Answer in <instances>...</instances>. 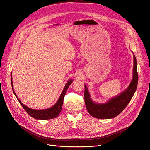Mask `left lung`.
<instances>
[{
  "label": "left lung",
  "instance_id": "1",
  "mask_svg": "<svg viewBox=\"0 0 150 150\" xmlns=\"http://www.w3.org/2000/svg\"><path fill=\"white\" fill-rule=\"evenodd\" d=\"M133 76L129 87L122 93L111 98L106 103L98 104L93 101L90 98L88 88L85 85V103L90 115L99 119H109L114 118L118 115L121 112H122L127 105L131 101L133 95L136 91L138 83L137 60L134 55H133Z\"/></svg>",
  "mask_w": 150,
  "mask_h": 150
}]
</instances>
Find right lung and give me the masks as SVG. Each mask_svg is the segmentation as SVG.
<instances>
[{"label": "right lung", "instance_id": "1", "mask_svg": "<svg viewBox=\"0 0 150 150\" xmlns=\"http://www.w3.org/2000/svg\"><path fill=\"white\" fill-rule=\"evenodd\" d=\"M11 86H12V89L13 91L14 94H15V96L16 97L17 99L21 105L23 106V108L25 109V110L27 112V113L33 117V118L35 119H38V120H49V119H52L56 118L57 117H58L59 115L60 114L62 108V105L63 103V99L64 97H65L66 92L69 87V85L72 83L73 80L72 79H69L66 83L65 87H64L62 93L58 99V101H57V103L52 106L51 108H50L47 109H43V110H35V109H32L30 108H28V107L25 105L23 103L21 102V101L18 99L17 97L15 91H14V88L13 87V82H12V76H11Z\"/></svg>", "mask_w": 150, "mask_h": 150}]
</instances>
